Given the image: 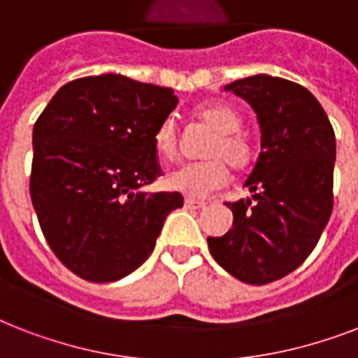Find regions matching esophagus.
Segmentation results:
<instances>
[{
  "label": "esophagus",
  "instance_id": "34e87169",
  "mask_svg": "<svg viewBox=\"0 0 358 358\" xmlns=\"http://www.w3.org/2000/svg\"><path fill=\"white\" fill-rule=\"evenodd\" d=\"M184 206L187 208V210H201V208L206 206V202L195 201V199H185Z\"/></svg>",
  "mask_w": 358,
  "mask_h": 358
}]
</instances>
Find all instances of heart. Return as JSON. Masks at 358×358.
Masks as SVG:
<instances>
[{
    "mask_svg": "<svg viewBox=\"0 0 358 358\" xmlns=\"http://www.w3.org/2000/svg\"><path fill=\"white\" fill-rule=\"evenodd\" d=\"M195 117L215 131V137L208 148L210 159L201 163H184L173 169L165 176V184L169 189L178 191L185 196L202 199L227 184L229 180L227 163L236 171L247 167L255 156V146L241 131V124H243L241 115L227 103H202L195 109ZM154 145L163 157L173 159L176 156L178 135L173 120H163L159 124L154 135Z\"/></svg>",
    "mask_w": 358,
    "mask_h": 358,
    "instance_id": "heart-1",
    "label": "heart"
}]
</instances>
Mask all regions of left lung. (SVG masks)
<instances>
[{
    "label": "left lung",
    "mask_w": 358,
    "mask_h": 358,
    "mask_svg": "<svg viewBox=\"0 0 358 358\" xmlns=\"http://www.w3.org/2000/svg\"><path fill=\"white\" fill-rule=\"evenodd\" d=\"M255 109L262 152L245 180L250 199L227 202L232 229L208 238L219 266L241 282H273L308 258L333 212L336 141L314 94L267 74L224 87Z\"/></svg>",
    "instance_id": "1"
}]
</instances>
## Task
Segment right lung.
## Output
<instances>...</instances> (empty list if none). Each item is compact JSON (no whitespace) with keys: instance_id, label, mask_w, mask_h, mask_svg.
Returning a JSON list of instances; mask_svg holds the SVG:
<instances>
[{"instance_id":"obj_1","label":"right lung","mask_w":358,"mask_h":358,"mask_svg":"<svg viewBox=\"0 0 358 358\" xmlns=\"http://www.w3.org/2000/svg\"><path fill=\"white\" fill-rule=\"evenodd\" d=\"M178 98L120 74L63 85L33 128L31 201L59 260L91 282L135 271L180 193H145L162 174L154 135Z\"/></svg>"}]
</instances>
